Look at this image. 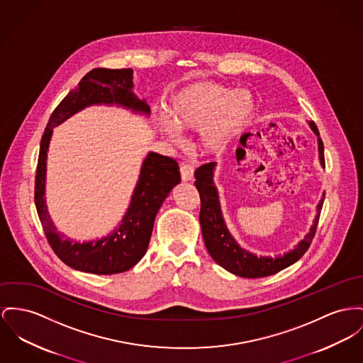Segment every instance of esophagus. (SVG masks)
<instances>
[{
    "label": "esophagus",
    "instance_id": "34e87169",
    "mask_svg": "<svg viewBox=\"0 0 363 363\" xmlns=\"http://www.w3.org/2000/svg\"><path fill=\"white\" fill-rule=\"evenodd\" d=\"M180 174H182V180L183 182H190L194 179V168L189 164H184L182 165L180 168Z\"/></svg>",
    "mask_w": 363,
    "mask_h": 363
}]
</instances>
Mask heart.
I'll return each instance as SVG.
<instances>
[{"instance_id":"b5f03b06","label":"heart","mask_w":363,"mask_h":363,"mask_svg":"<svg viewBox=\"0 0 363 363\" xmlns=\"http://www.w3.org/2000/svg\"><path fill=\"white\" fill-rule=\"evenodd\" d=\"M259 104L249 91L216 82H193L170 96L167 114H155L160 132L173 142L180 132H199L198 145L206 155H221L250 128Z\"/></svg>"}]
</instances>
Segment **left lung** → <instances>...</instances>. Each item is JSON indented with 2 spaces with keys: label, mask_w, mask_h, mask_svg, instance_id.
Returning a JSON list of instances; mask_svg holds the SVG:
<instances>
[{
  "label": "left lung",
  "mask_w": 363,
  "mask_h": 363,
  "mask_svg": "<svg viewBox=\"0 0 363 363\" xmlns=\"http://www.w3.org/2000/svg\"><path fill=\"white\" fill-rule=\"evenodd\" d=\"M310 128L318 136V154L322 168H325V157H323V143L319 138V132L314 122L310 121ZM215 162L205 164L195 170V187L201 198V212H199V223L202 228V237L205 246L212 256V259L218 266L225 268L234 275L242 278H263L272 274L279 272L281 269L291 266L296 263L310 247L314 238L318 220L320 215V209L323 205L325 194L322 195L318 206L316 216L310 231L306 237L298 242L294 249H291L285 255H278L277 257L271 256H256L245 249L235 242L228 233L224 218L221 215L218 193L213 177H215Z\"/></svg>",
  "instance_id": "8db88e82"
}]
</instances>
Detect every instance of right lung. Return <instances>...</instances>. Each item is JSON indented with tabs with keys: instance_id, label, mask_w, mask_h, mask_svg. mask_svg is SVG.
Masks as SVG:
<instances>
[{
	"instance_id": "1",
	"label": "right lung",
	"mask_w": 363,
	"mask_h": 363,
	"mask_svg": "<svg viewBox=\"0 0 363 363\" xmlns=\"http://www.w3.org/2000/svg\"><path fill=\"white\" fill-rule=\"evenodd\" d=\"M132 69H94L86 74L55 108L41 139L35 174V208L50 247L56 256L74 269L110 275L128 271L145 256L154 220L172 189L180 183L177 162L148 152L142 164L139 180L121 224L107 237L96 241L74 242L57 231L49 216L45 201L47 157L53 128L85 107L95 104L120 106L139 114H150L145 100L133 94Z\"/></svg>"
}]
</instances>
